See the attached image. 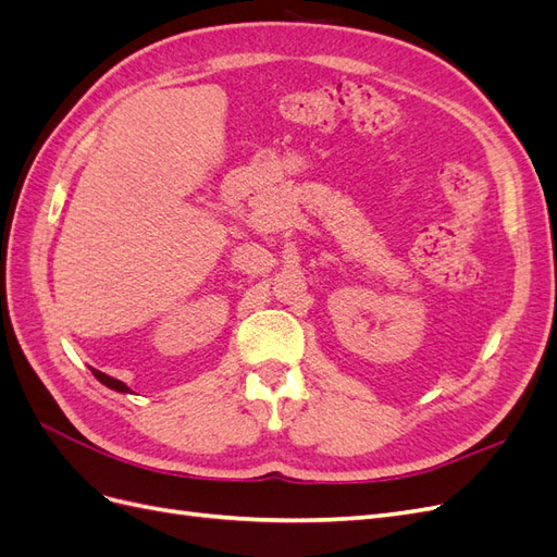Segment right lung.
I'll return each instance as SVG.
<instances>
[{"label":"right lung","mask_w":557,"mask_h":557,"mask_svg":"<svg viewBox=\"0 0 557 557\" xmlns=\"http://www.w3.org/2000/svg\"><path fill=\"white\" fill-rule=\"evenodd\" d=\"M92 374H95V379H97L99 383H104L107 387H111V391H117V393H129V387H127L123 381H117V379H113V376H107L104 372H97V369H92Z\"/></svg>","instance_id":"add662e5"}]
</instances>
